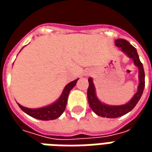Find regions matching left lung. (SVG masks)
Instances as JSON below:
<instances>
[{"label":"left lung","mask_w":152,"mask_h":152,"mask_svg":"<svg viewBox=\"0 0 152 152\" xmlns=\"http://www.w3.org/2000/svg\"><path fill=\"white\" fill-rule=\"evenodd\" d=\"M115 45L121 48V50L125 54H127L129 58H130L134 61L135 66L138 68V78H139V85L137 87V93L134 94L130 101L126 104L121 106H110L100 102L96 96L95 87L93 83L92 78H89V88L87 91V97L89 107H91L95 114L99 116L107 118H117L127 114L131 110H133L135 106L137 105V102L139 101L141 96L143 93L144 87H145V73H144L143 66L141 63L139 57L137 54V50L134 48L130 43L124 39H117L115 40Z\"/></svg>","instance_id":"obj_1"}]
</instances>
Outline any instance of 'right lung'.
I'll return each mask as SVG.
<instances>
[{
	"instance_id": "add662e5",
	"label": "right lung",
	"mask_w": 152,
	"mask_h": 152,
	"mask_svg": "<svg viewBox=\"0 0 152 152\" xmlns=\"http://www.w3.org/2000/svg\"><path fill=\"white\" fill-rule=\"evenodd\" d=\"M78 79L73 80L69 84H67L65 88L63 89L62 94L60 96V98L56 102H53L51 105L46 106L44 107L37 109H31L28 107H24L20 104H18V107L22 109V111L29 115L30 116L38 120L41 121H50V120H55L57 118H58L63 114V112L65 111L66 105L67 103V98L69 95V92L71 89H72L74 86H76Z\"/></svg>"
}]
</instances>
